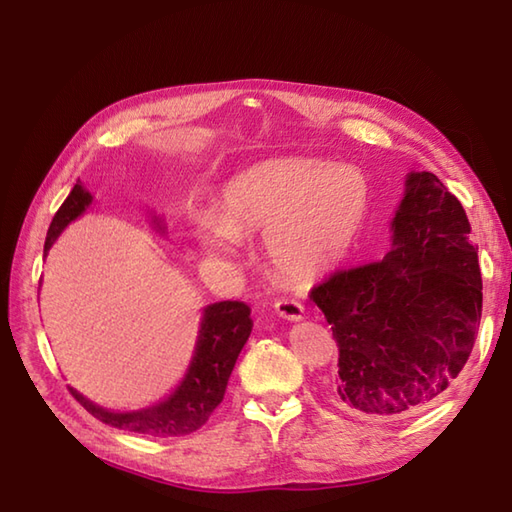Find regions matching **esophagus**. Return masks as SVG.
Masks as SVG:
<instances>
[{
    "mask_svg": "<svg viewBox=\"0 0 512 512\" xmlns=\"http://www.w3.org/2000/svg\"><path fill=\"white\" fill-rule=\"evenodd\" d=\"M275 310L281 319H288V321H299V319H303V312H306L303 303H299L295 299H277Z\"/></svg>",
    "mask_w": 512,
    "mask_h": 512,
    "instance_id": "obj_1",
    "label": "esophagus"
}]
</instances>
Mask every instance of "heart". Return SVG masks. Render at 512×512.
Wrapping results in <instances>:
<instances>
[{
  "mask_svg": "<svg viewBox=\"0 0 512 512\" xmlns=\"http://www.w3.org/2000/svg\"><path fill=\"white\" fill-rule=\"evenodd\" d=\"M369 202L352 167L312 158L268 160L224 184L215 217L195 226L206 255L228 259L239 237L266 231V255L279 273L303 279L334 266L352 246Z\"/></svg>",
  "mask_w": 512,
  "mask_h": 512,
  "instance_id": "obj_1",
  "label": "heart"
}]
</instances>
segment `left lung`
<instances>
[{"label": "left lung", "instance_id": "8db88e82", "mask_svg": "<svg viewBox=\"0 0 512 512\" xmlns=\"http://www.w3.org/2000/svg\"><path fill=\"white\" fill-rule=\"evenodd\" d=\"M391 250L310 290L339 345L332 394L350 413L405 418L458 378L482 319V275L460 200L409 173Z\"/></svg>", "mask_w": 512, "mask_h": 512}]
</instances>
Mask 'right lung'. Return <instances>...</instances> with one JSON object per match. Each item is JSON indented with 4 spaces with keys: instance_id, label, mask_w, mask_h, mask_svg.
<instances>
[{
    "instance_id": "right-lung-1",
    "label": "right lung",
    "mask_w": 512,
    "mask_h": 512,
    "mask_svg": "<svg viewBox=\"0 0 512 512\" xmlns=\"http://www.w3.org/2000/svg\"><path fill=\"white\" fill-rule=\"evenodd\" d=\"M90 204L92 195L83 189L81 182H76L68 198H65L59 211L52 217L43 253H48L52 242L61 235L63 228L76 220ZM154 224L162 231L156 217ZM250 330H253V319H250V308L244 301H220L213 303V306H206L198 345H195V354L187 376L182 378V383L169 398L158 402L154 407L116 413L94 405V402L83 398L72 387L70 394L94 418L110 424V427L143 433V436L154 438L187 436V433L198 431L211 418L215 407L222 402L228 378H231L239 352H242L244 343L248 341Z\"/></svg>"
}]
</instances>
